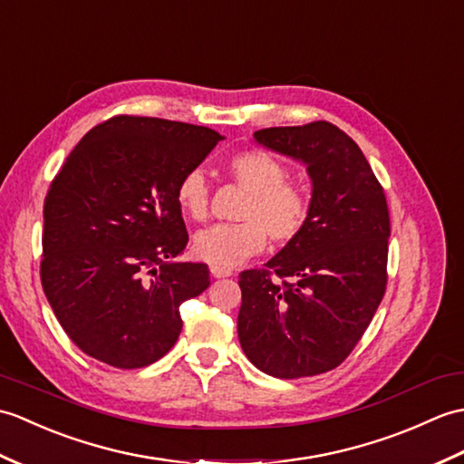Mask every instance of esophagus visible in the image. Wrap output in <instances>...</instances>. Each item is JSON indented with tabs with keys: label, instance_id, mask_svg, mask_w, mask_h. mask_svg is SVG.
Listing matches in <instances>:
<instances>
[{
	"label": "esophagus",
	"instance_id": "34e87169",
	"mask_svg": "<svg viewBox=\"0 0 464 464\" xmlns=\"http://www.w3.org/2000/svg\"><path fill=\"white\" fill-rule=\"evenodd\" d=\"M210 274H212L214 277H228V276H232L234 272H232V267L212 264V266H210Z\"/></svg>",
	"mask_w": 464,
	"mask_h": 464
}]
</instances>
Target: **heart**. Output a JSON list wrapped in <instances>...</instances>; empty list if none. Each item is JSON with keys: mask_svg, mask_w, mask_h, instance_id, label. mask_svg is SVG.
Instances as JSON below:
<instances>
[{"mask_svg": "<svg viewBox=\"0 0 464 464\" xmlns=\"http://www.w3.org/2000/svg\"><path fill=\"white\" fill-rule=\"evenodd\" d=\"M230 179L248 190L236 224H214L197 232L192 252L204 262L238 264L266 248L267 234L276 246L300 238L312 218V192L287 179L285 164L262 149H244L226 160ZM177 202L187 218L202 222L210 214V182L202 169H190L177 182Z\"/></svg>", "mask_w": 464, "mask_h": 464, "instance_id": "b5f03b06", "label": "heart"}]
</instances>
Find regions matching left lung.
Returning <instances> with one entry per match:
<instances>
[{"label":"left lung","mask_w":464,"mask_h":464,"mask_svg":"<svg viewBox=\"0 0 464 464\" xmlns=\"http://www.w3.org/2000/svg\"><path fill=\"white\" fill-rule=\"evenodd\" d=\"M307 164L314 210L300 238L240 274L238 337L260 372L297 379L342 365L387 287L389 208L357 142L327 121L254 132Z\"/></svg>","instance_id":"1"}]
</instances>
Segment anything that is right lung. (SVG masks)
Returning a JSON list of instances; mask_svg holds the SVG:
<instances>
[{
	"mask_svg": "<svg viewBox=\"0 0 464 464\" xmlns=\"http://www.w3.org/2000/svg\"><path fill=\"white\" fill-rule=\"evenodd\" d=\"M220 140L208 127L117 115L91 129L51 180L41 284L81 352L139 369L177 343L180 304L210 285V272L167 262L188 244L174 190Z\"/></svg>",
	"mask_w": 464,
	"mask_h": 464,
	"instance_id": "1",
	"label": "right lung"
}]
</instances>
